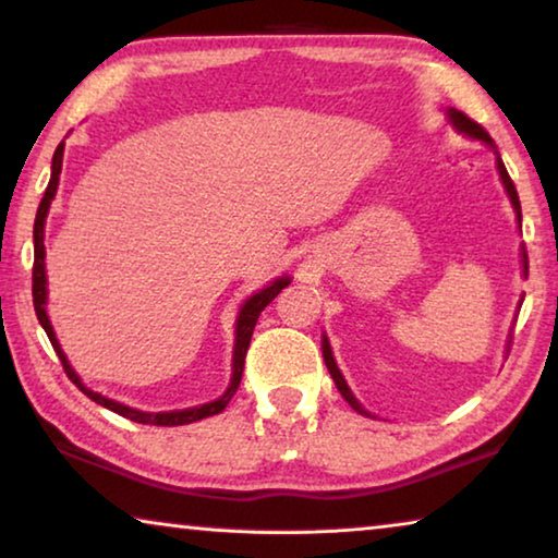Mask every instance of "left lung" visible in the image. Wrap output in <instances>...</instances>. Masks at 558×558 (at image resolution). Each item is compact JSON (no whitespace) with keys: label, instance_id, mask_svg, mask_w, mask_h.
<instances>
[{"label":"left lung","instance_id":"left-lung-1","mask_svg":"<svg viewBox=\"0 0 558 558\" xmlns=\"http://www.w3.org/2000/svg\"><path fill=\"white\" fill-rule=\"evenodd\" d=\"M448 118H450V123H453L460 133L471 135V138H478V141H483V143H486V145H490V148H494V141H490V135H488L486 131H483V128H481L478 123H475V120L468 118L465 112H460V110H453V108H450V110H448ZM496 166H498L500 181H504V185H506V193H508V198H511V204H513L515 219H519V223H521V201H519V193H515V185H513V181H511V175H508V171H506L504 160L496 158ZM523 274H526V277H529V256H526V248H523ZM322 354H325V365H327V369H329V375H332V379H335L337 390L342 392V398H344L347 402H350V405H352L354 410H357L360 415H369L367 410L360 405L357 398H354L350 387H347L344 377H342V373H339L337 362H335V357H332V350H329V342H327V337L322 339Z\"/></svg>","mask_w":558,"mask_h":558}]
</instances>
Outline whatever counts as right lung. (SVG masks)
<instances>
[{
	"instance_id": "1",
	"label": "right lung",
	"mask_w": 558,
	"mask_h": 558,
	"mask_svg": "<svg viewBox=\"0 0 558 558\" xmlns=\"http://www.w3.org/2000/svg\"><path fill=\"white\" fill-rule=\"evenodd\" d=\"M62 153H64V141L58 145V150H54L52 156V175H50V183H47L45 189V196L39 201V208H37V216H35V266H32V302H35V312H37V319L39 325L45 327L47 337H50V342L54 347V352H58V357L62 362L64 373L68 377L75 383L80 390H83L87 398L93 402H98V405L112 410V413L123 415L128 420H133V423H143V425H189V423H196V420H204V417H211V415H219L221 410L229 405V400L233 398V392L239 390V383H241V373H244V360H246V350H248V342H252V335H254V327H256V319H259V314L264 312L266 304H271V299L277 296L281 289L289 287V277H279L277 281H271L269 287L262 289V292H256L254 296H248L244 306H241L239 317H236V342H233V373H231V383L226 387V392L221 398H216L214 402H206V405H198V408H185V410H173V413H143V410H135V408H128L123 402H116V400H108L105 395L100 392H93L90 387L83 385V379L77 377L75 369L70 367L68 357H64L62 347L58 342V337H54V329L50 325V317H47V277H45V219H47V211H50V204L54 198V193H58V183H60V173H62Z\"/></svg>"
}]
</instances>
